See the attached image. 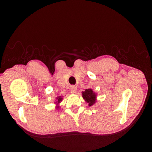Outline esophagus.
I'll use <instances>...</instances> for the list:
<instances>
[{"label": "esophagus", "mask_w": 152, "mask_h": 152, "mask_svg": "<svg viewBox=\"0 0 152 152\" xmlns=\"http://www.w3.org/2000/svg\"><path fill=\"white\" fill-rule=\"evenodd\" d=\"M77 92V87L75 86H71V93L72 94H75Z\"/></svg>", "instance_id": "esophagus-1"}]
</instances>
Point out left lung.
I'll use <instances>...</instances> for the list:
<instances>
[{"mask_svg":"<svg viewBox=\"0 0 152 152\" xmlns=\"http://www.w3.org/2000/svg\"><path fill=\"white\" fill-rule=\"evenodd\" d=\"M82 96L85 101L88 103L89 107L93 105L96 101V94L91 88H88L85 91H83Z\"/></svg>","mask_w":152,"mask_h":152,"instance_id":"obj_1","label":"left lung"}]
</instances>
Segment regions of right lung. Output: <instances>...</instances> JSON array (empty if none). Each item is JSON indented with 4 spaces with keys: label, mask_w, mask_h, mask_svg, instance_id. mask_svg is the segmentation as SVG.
Masks as SVG:
<instances>
[{
    "label": "right lung",
    "mask_w": 152,
    "mask_h": 152,
    "mask_svg": "<svg viewBox=\"0 0 152 152\" xmlns=\"http://www.w3.org/2000/svg\"><path fill=\"white\" fill-rule=\"evenodd\" d=\"M62 99H63V98H62V96H59L57 97V98H56V100H57V101H56V102H55V103H56V104H57L56 108H59V106H58V104H59L60 102H61Z\"/></svg>",
    "instance_id": "obj_1"
}]
</instances>
